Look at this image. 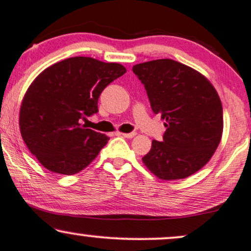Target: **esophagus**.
<instances>
[{
	"label": "esophagus",
	"mask_w": 251,
	"mask_h": 251,
	"mask_svg": "<svg viewBox=\"0 0 251 251\" xmlns=\"http://www.w3.org/2000/svg\"><path fill=\"white\" fill-rule=\"evenodd\" d=\"M119 135H123V137H125V138H133L135 133L134 132H131V133H119Z\"/></svg>",
	"instance_id": "obj_1"
}]
</instances>
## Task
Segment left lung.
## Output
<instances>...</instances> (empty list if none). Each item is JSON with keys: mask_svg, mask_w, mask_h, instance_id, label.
Instances as JSON below:
<instances>
[{"mask_svg": "<svg viewBox=\"0 0 251 251\" xmlns=\"http://www.w3.org/2000/svg\"><path fill=\"white\" fill-rule=\"evenodd\" d=\"M132 71L166 127L163 142L152 140L143 163L163 180L194 175L211 159L223 133V108L215 87L200 72L171 59L138 63Z\"/></svg>", "mask_w": 251, "mask_h": 251, "instance_id": "1", "label": "left lung"}]
</instances>
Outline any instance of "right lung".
Segmentation results:
<instances>
[{
  "label": "right lung",
  "mask_w": 251,
  "mask_h": 251,
  "mask_svg": "<svg viewBox=\"0 0 251 251\" xmlns=\"http://www.w3.org/2000/svg\"><path fill=\"white\" fill-rule=\"evenodd\" d=\"M126 73L120 63L75 56L46 68L30 83L20 108V131L42 166L60 175L80 172L109 138L82 125L98 112L103 88Z\"/></svg>",
  "instance_id": "obj_1"
}]
</instances>
